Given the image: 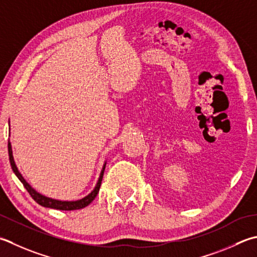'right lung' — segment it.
<instances>
[{"label":"right lung","mask_w":257,"mask_h":257,"mask_svg":"<svg viewBox=\"0 0 257 257\" xmlns=\"http://www.w3.org/2000/svg\"><path fill=\"white\" fill-rule=\"evenodd\" d=\"M10 123V121H9ZM10 125V124H9ZM8 149H9V158H10V163H11V167L13 173L15 174V176L20 179L24 186V188L28 190L29 194L31 195V197L37 202L39 205L43 206V207H48V208H54V209H60V210H74V209H81L84 208L85 206H88L92 200L95 198V196L98 195L100 186H101V182H102V177H103V173H104V168H105V164L107 162H104L101 173H100V176L98 178V182L95 184V187L93 188V190L90 194H88L87 196H84L83 198L78 199V200H59V199H54V198H50L48 196H44L42 194H40L39 192H37L31 185H30L27 180L24 179V177L22 176V174L19 172V169L15 165L14 158H13V152H12V145L11 142L8 143Z\"/></svg>","instance_id":"right-lung-1"}]
</instances>
